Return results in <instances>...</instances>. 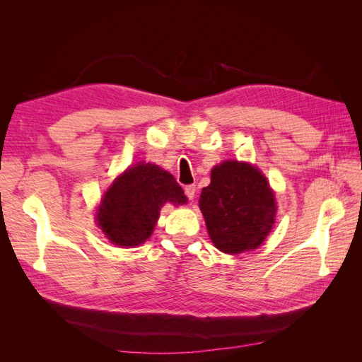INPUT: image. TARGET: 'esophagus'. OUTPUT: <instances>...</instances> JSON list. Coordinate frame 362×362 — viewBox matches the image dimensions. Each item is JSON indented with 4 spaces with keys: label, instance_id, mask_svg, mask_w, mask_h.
<instances>
[{
    "label": "esophagus",
    "instance_id": "34e87169",
    "mask_svg": "<svg viewBox=\"0 0 362 362\" xmlns=\"http://www.w3.org/2000/svg\"><path fill=\"white\" fill-rule=\"evenodd\" d=\"M184 192H185V196H187V198L192 201L193 198H194V193H196V187L194 185H185V189H184Z\"/></svg>",
    "mask_w": 362,
    "mask_h": 362
}]
</instances>
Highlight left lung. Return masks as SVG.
<instances>
[{
	"label": "left lung",
	"instance_id": "1",
	"mask_svg": "<svg viewBox=\"0 0 362 362\" xmlns=\"http://www.w3.org/2000/svg\"><path fill=\"white\" fill-rule=\"evenodd\" d=\"M199 206L211 242L225 254L257 249L275 223V196L264 175L247 163L216 166Z\"/></svg>",
	"mask_w": 362,
	"mask_h": 362
}]
</instances>
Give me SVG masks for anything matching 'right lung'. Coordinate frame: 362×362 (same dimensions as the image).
Returning a JSON list of instances; mask_svg holds the SVG:
<instances>
[{
    "label": "right lung",
    "instance_id": "right-lung-1",
    "mask_svg": "<svg viewBox=\"0 0 362 362\" xmlns=\"http://www.w3.org/2000/svg\"><path fill=\"white\" fill-rule=\"evenodd\" d=\"M187 202L180 184L157 164L139 163L112 184L98 208V225L112 243L137 246L154 231L160 208Z\"/></svg>",
    "mask_w": 362,
    "mask_h": 362
}]
</instances>
